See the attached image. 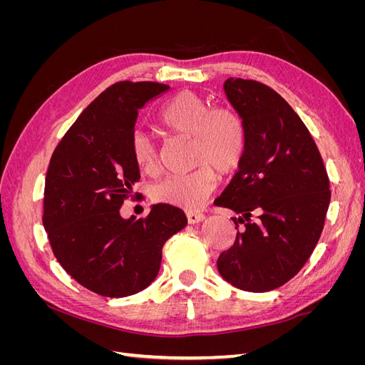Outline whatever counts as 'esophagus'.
Segmentation results:
<instances>
[{
  "label": "esophagus",
  "mask_w": 365,
  "mask_h": 365,
  "mask_svg": "<svg viewBox=\"0 0 365 365\" xmlns=\"http://www.w3.org/2000/svg\"><path fill=\"white\" fill-rule=\"evenodd\" d=\"M185 216H187V220H189V224H197L205 217L201 212H185Z\"/></svg>",
  "instance_id": "esophagus-1"
}]
</instances>
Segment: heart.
Returning <instances> with one entry per match:
<instances>
[{
  "mask_svg": "<svg viewBox=\"0 0 365 365\" xmlns=\"http://www.w3.org/2000/svg\"><path fill=\"white\" fill-rule=\"evenodd\" d=\"M160 123L172 134L193 140V163L200 164L189 173L170 175L153 185V201L184 210H195L212 195L217 174L233 173L247 150V126L242 115L231 108H212L204 97L182 91L165 103ZM132 157L138 168L153 172L160 164L153 140L135 132L130 141Z\"/></svg>",
  "mask_w": 365,
  "mask_h": 365,
  "instance_id": "1",
  "label": "heart"
}]
</instances>
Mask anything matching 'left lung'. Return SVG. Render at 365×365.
Segmentation results:
<instances>
[{
    "label": "left lung",
    "instance_id": "1",
    "mask_svg": "<svg viewBox=\"0 0 365 365\" xmlns=\"http://www.w3.org/2000/svg\"><path fill=\"white\" fill-rule=\"evenodd\" d=\"M224 90L248 140L237 173L215 201L242 215L233 217L237 227L244 224L217 269L242 291L267 292L289 282L315 250L330 202L329 176L311 132L279 93L240 77L227 79Z\"/></svg>",
    "mask_w": 365,
    "mask_h": 365
}]
</instances>
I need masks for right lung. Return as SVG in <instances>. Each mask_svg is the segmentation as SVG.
<instances>
[{"instance_id":"add662e5","label":"right lung","mask_w":365,"mask_h":365,"mask_svg":"<svg viewBox=\"0 0 365 365\" xmlns=\"http://www.w3.org/2000/svg\"><path fill=\"white\" fill-rule=\"evenodd\" d=\"M123 81L88 105L54 149L46 176L42 224L53 254L83 288L134 295L155 280L165 240L187 225L178 207L155 204L146 217L123 219L140 169L130 141L140 108L169 90Z\"/></svg>"}]
</instances>
